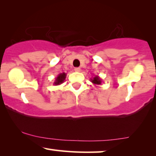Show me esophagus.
<instances>
[{"label": "esophagus", "mask_w": 156, "mask_h": 156, "mask_svg": "<svg viewBox=\"0 0 156 156\" xmlns=\"http://www.w3.org/2000/svg\"><path fill=\"white\" fill-rule=\"evenodd\" d=\"M75 71H76V72H80V68H75Z\"/></svg>", "instance_id": "esophagus-1"}]
</instances>
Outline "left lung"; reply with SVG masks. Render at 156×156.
Instances as JSON below:
<instances>
[{
  "instance_id": "obj_1",
  "label": "left lung",
  "mask_w": 156,
  "mask_h": 156,
  "mask_svg": "<svg viewBox=\"0 0 156 156\" xmlns=\"http://www.w3.org/2000/svg\"><path fill=\"white\" fill-rule=\"evenodd\" d=\"M91 83H93L95 86H99L102 83V79L98 76H94L92 78H90Z\"/></svg>"
}]
</instances>
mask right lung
<instances>
[{
	"label": "right lung",
	"mask_w": 156,
	"mask_h": 156,
	"mask_svg": "<svg viewBox=\"0 0 156 156\" xmlns=\"http://www.w3.org/2000/svg\"><path fill=\"white\" fill-rule=\"evenodd\" d=\"M66 73H61L58 75V76L55 78V82L53 83L54 86H58V85H61L64 82V80H66Z\"/></svg>",
	"instance_id": "obj_1"
}]
</instances>
